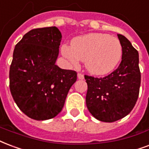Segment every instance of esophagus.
I'll return each instance as SVG.
<instances>
[{
	"label": "esophagus",
	"instance_id": "obj_1",
	"mask_svg": "<svg viewBox=\"0 0 149 149\" xmlns=\"http://www.w3.org/2000/svg\"><path fill=\"white\" fill-rule=\"evenodd\" d=\"M77 77H78V79H83L84 78V74H82V73H78L77 74Z\"/></svg>",
	"mask_w": 149,
	"mask_h": 149
}]
</instances>
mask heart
Returning <instances> with one entry per match:
<instances>
[{
  "label": "heart",
  "instance_id": "b5f03b06",
  "mask_svg": "<svg viewBox=\"0 0 149 149\" xmlns=\"http://www.w3.org/2000/svg\"><path fill=\"white\" fill-rule=\"evenodd\" d=\"M62 54L72 64L84 61L86 70L95 75L112 72L122 57L120 40L104 33H89L72 40V46L64 45Z\"/></svg>",
  "mask_w": 149,
  "mask_h": 149
}]
</instances>
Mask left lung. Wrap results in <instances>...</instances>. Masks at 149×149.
<instances>
[{"label":"left lung","mask_w":149,"mask_h":149,"mask_svg":"<svg viewBox=\"0 0 149 149\" xmlns=\"http://www.w3.org/2000/svg\"><path fill=\"white\" fill-rule=\"evenodd\" d=\"M122 46V61L105 77L85 75L86 104L89 112L102 122H115L127 116L139 95L141 72L138 52L124 36L117 34Z\"/></svg>","instance_id":"left-lung-1"}]
</instances>
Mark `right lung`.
<instances>
[{
  "label": "right lung",
  "instance_id": "1",
  "mask_svg": "<svg viewBox=\"0 0 149 149\" xmlns=\"http://www.w3.org/2000/svg\"><path fill=\"white\" fill-rule=\"evenodd\" d=\"M61 40L57 27L38 28L25 34L15 47L9 87L19 109L33 120L56 116L77 81L76 71L55 65Z\"/></svg>",
  "mask_w": 149,
  "mask_h": 149
}]
</instances>
